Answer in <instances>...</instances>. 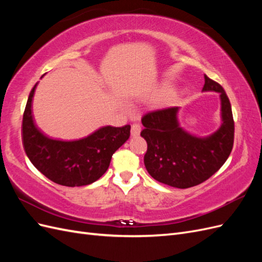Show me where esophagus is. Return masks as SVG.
Returning <instances> with one entry per match:
<instances>
[{"label": "esophagus", "instance_id": "esophagus-1", "mask_svg": "<svg viewBox=\"0 0 262 262\" xmlns=\"http://www.w3.org/2000/svg\"><path fill=\"white\" fill-rule=\"evenodd\" d=\"M141 132V124L140 123H133L131 126V136L138 137Z\"/></svg>", "mask_w": 262, "mask_h": 262}]
</instances>
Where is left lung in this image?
I'll list each match as a JSON object with an SVG mask.
<instances>
[{"label":"left lung","mask_w":262,"mask_h":262,"mask_svg":"<svg viewBox=\"0 0 262 262\" xmlns=\"http://www.w3.org/2000/svg\"><path fill=\"white\" fill-rule=\"evenodd\" d=\"M202 91L220 94L222 125L205 138L191 136L177 121L178 107L149 112L142 117L146 140L144 155L146 170L155 180L175 188L200 185L215 173L226 162L234 144V119L231 102L219 83L204 75Z\"/></svg>","instance_id":"8db88e82"}]
</instances>
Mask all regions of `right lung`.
<instances>
[{
  "instance_id": "obj_1",
  "label": "right lung",
  "mask_w": 262,
  "mask_h": 262,
  "mask_svg": "<svg viewBox=\"0 0 262 262\" xmlns=\"http://www.w3.org/2000/svg\"><path fill=\"white\" fill-rule=\"evenodd\" d=\"M38 84V83H37ZM31 90L23 116V145L35 167L55 184L80 187L98 180L109 167L112 156L130 137V124L102 126L76 141L47 138L33 120Z\"/></svg>"
}]
</instances>
